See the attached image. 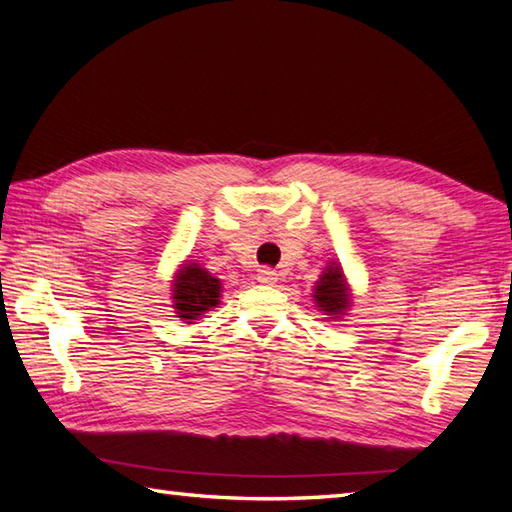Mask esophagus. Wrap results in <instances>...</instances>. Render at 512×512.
<instances>
[{"instance_id": "obj_1", "label": "esophagus", "mask_w": 512, "mask_h": 512, "mask_svg": "<svg viewBox=\"0 0 512 512\" xmlns=\"http://www.w3.org/2000/svg\"><path fill=\"white\" fill-rule=\"evenodd\" d=\"M257 280L262 282V284H275L277 282V273L273 271V268H259Z\"/></svg>"}]
</instances>
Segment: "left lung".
<instances>
[{"instance_id": "8db88e82", "label": "left lung", "mask_w": 512, "mask_h": 512, "mask_svg": "<svg viewBox=\"0 0 512 512\" xmlns=\"http://www.w3.org/2000/svg\"><path fill=\"white\" fill-rule=\"evenodd\" d=\"M313 300L318 304V309L324 311V315H333V318L345 315V311L351 306V295L340 264L331 262L324 268L320 280L315 282Z\"/></svg>"}]
</instances>
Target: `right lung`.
<instances>
[{
	"mask_svg": "<svg viewBox=\"0 0 512 512\" xmlns=\"http://www.w3.org/2000/svg\"><path fill=\"white\" fill-rule=\"evenodd\" d=\"M219 295L221 282L194 262L183 264L172 280V306L176 309V318L188 324L201 318L212 306H217Z\"/></svg>",
	"mask_w": 512,
	"mask_h": 512,
	"instance_id": "obj_1",
	"label": "right lung"
}]
</instances>
